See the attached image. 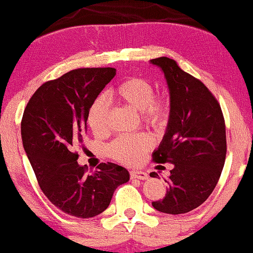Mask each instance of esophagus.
<instances>
[{"label": "esophagus", "mask_w": 253, "mask_h": 253, "mask_svg": "<svg viewBox=\"0 0 253 253\" xmlns=\"http://www.w3.org/2000/svg\"><path fill=\"white\" fill-rule=\"evenodd\" d=\"M129 176L130 178H136V179H147V175L145 171H139V170H133L129 172Z\"/></svg>", "instance_id": "esophagus-1"}]
</instances>
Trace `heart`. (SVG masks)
Wrapping results in <instances>:
<instances>
[{
	"instance_id": "obj_1",
	"label": "heart",
	"mask_w": 253,
	"mask_h": 253,
	"mask_svg": "<svg viewBox=\"0 0 253 253\" xmlns=\"http://www.w3.org/2000/svg\"><path fill=\"white\" fill-rule=\"evenodd\" d=\"M152 83L144 77H129L110 89L107 100L123 104L140 114L144 125L155 129L163 128L171 114V97L168 92L155 95ZM100 96L92 102L88 112V125L96 136H103L109 130L108 101ZM152 147V140L146 134L123 135L107 147L110 158L126 165L140 163L145 153Z\"/></svg>"
}]
</instances>
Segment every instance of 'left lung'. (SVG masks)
Masks as SVG:
<instances>
[{
	"label": "left lung",
	"mask_w": 253,
	"mask_h": 253,
	"mask_svg": "<svg viewBox=\"0 0 253 253\" xmlns=\"http://www.w3.org/2000/svg\"><path fill=\"white\" fill-rule=\"evenodd\" d=\"M151 63L163 70L171 97L169 125L153 162L173 164L165 197L152 206L162 213L184 214L201 206L219 181L227 152L225 119L211 90L175 60L159 57Z\"/></svg>",
	"instance_id": "obj_1"
}]
</instances>
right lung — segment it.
I'll list each match as a JSON object with an SVG mask.
<instances>
[{
    "label": "right lung",
    "mask_w": 253,
    "mask_h": 253,
    "mask_svg": "<svg viewBox=\"0 0 253 253\" xmlns=\"http://www.w3.org/2000/svg\"><path fill=\"white\" fill-rule=\"evenodd\" d=\"M114 68L71 70L47 81L32 95L21 121L24 149L40 189L69 215L96 216L108 208L119 185L129 179L125 168L101 163L91 173L77 163L90 106L115 76Z\"/></svg>",
    "instance_id": "add662e5"
}]
</instances>
